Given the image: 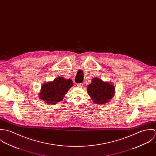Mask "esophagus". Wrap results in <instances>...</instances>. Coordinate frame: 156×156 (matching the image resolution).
Segmentation results:
<instances>
[{
	"mask_svg": "<svg viewBox=\"0 0 156 156\" xmlns=\"http://www.w3.org/2000/svg\"><path fill=\"white\" fill-rule=\"evenodd\" d=\"M77 87H80V88H82L83 87V83H79V84H77Z\"/></svg>",
	"mask_w": 156,
	"mask_h": 156,
	"instance_id": "esophagus-1",
	"label": "esophagus"
}]
</instances>
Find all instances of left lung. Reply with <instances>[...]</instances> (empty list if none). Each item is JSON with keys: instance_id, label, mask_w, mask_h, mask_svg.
<instances>
[{"instance_id": "8db88e82", "label": "left lung", "mask_w": 156, "mask_h": 156, "mask_svg": "<svg viewBox=\"0 0 156 156\" xmlns=\"http://www.w3.org/2000/svg\"><path fill=\"white\" fill-rule=\"evenodd\" d=\"M88 87V92L93 101L97 104H105L108 102L114 95V87L97 77L94 78Z\"/></svg>"}]
</instances>
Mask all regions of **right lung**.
<instances>
[{
  "instance_id": "1",
  "label": "right lung",
  "mask_w": 156,
  "mask_h": 156,
  "mask_svg": "<svg viewBox=\"0 0 156 156\" xmlns=\"http://www.w3.org/2000/svg\"><path fill=\"white\" fill-rule=\"evenodd\" d=\"M73 86L71 79L66 80L58 77L53 82L44 83L40 93V97L50 105H55L61 101L67 91Z\"/></svg>"
}]
</instances>
